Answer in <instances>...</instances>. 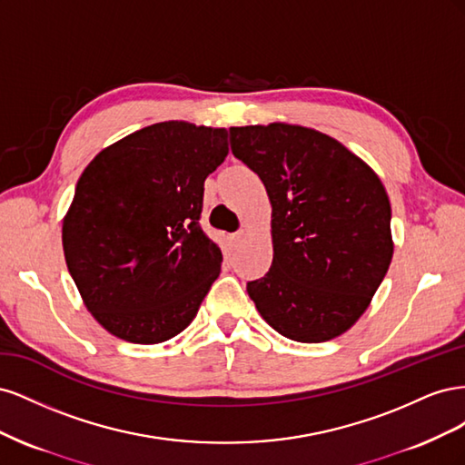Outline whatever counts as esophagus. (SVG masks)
Masks as SVG:
<instances>
[{
  "instance_id": "34e87169",
  "label": "esophagus",
  "mask_w": 465,
  "mask_h": 465,
  "mask_svg": "<svg viewBox=\"0 0 465 465\" xmlns=\"http://www.w3.org/2000/svg\"><path fill=\"white\" fill-rule=\"evenodd\" d=\"M242 238H244V231H238V232L232 234V241H234V242H241Z\"/></svg>"
}]
</instances>
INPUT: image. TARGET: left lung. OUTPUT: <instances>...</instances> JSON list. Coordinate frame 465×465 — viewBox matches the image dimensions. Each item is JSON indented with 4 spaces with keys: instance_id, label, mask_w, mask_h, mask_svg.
I'll return each instance as SVG.
<instances>
[{
    "instance_id": "obj_1",
    "label": "left lung",
    "mask_w": 465,
    "mask_h": 465,
    "mask_svg": "<svg viewBox=\"0 0 465 465\" xmlns=\"http://www.w3.org/2000/svg\"><path fill=\"white\" fill-rule=\"evenodd\" d=\"M272 202L273 262L246 291L281 335L322 343L367 311L388 272L391 207L372 168L333 137L291 124L229 128Z\"/></svg>"
}]
</instances>
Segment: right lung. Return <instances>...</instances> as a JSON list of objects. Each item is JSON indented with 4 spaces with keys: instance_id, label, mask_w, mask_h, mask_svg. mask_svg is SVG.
<instances>
[{
    "instance_id": "right-lung-1",
    "label": "right lung",
    "mask_w": 465,
    "mask_h": 465,
    "mask_svg": "<svg viewBox=\"0 0 465 465\" xmlns=\"http://www.w3.org/2000/svg\"><path fill=\"white\" fill-rule=\"evenodd\" d=\"M229 132L161 122L103 149L83 171L62 242L87 311L124 341L163 343L190 326L219 277L202 231L203 182Z\"/></svg>"
}]
</instances>
